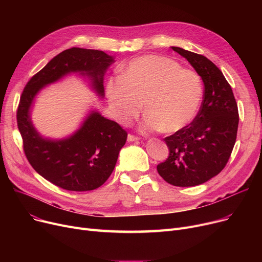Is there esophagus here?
<instances>
[{
  "label": "esophagus",
  "instance_id": "1",
  "mask_svg": "<svg viewBox=\"0 0 262 262\" xmlns=\"http://www.w3.org/2000/svg\"><path fill=\"white\" fill-rule=\"evenodd\" d=\"M138 140H139V137H137V136H135V135H133V134H128V136H127V141L133 142V141H138Z\"/></svg>",
  "mask_w": 262,
  "mask_h": 262
}]
</instances>
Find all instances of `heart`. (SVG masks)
Here are the masks:
<instances>
[{
	"label": "heart",
	"mask_w": 262,
	"mask_h": 262,
	"mask_svg": "<svg viewBox=\"0 0 262 262\" xmlns=\"http://www.w3.org/2000/svg\"><path fill=\"white\" fill-rule=\"evenodd\" d=\"M106 95L115 119L127 125L141 113L146 114L144 130L176 133L195 117L203 98L199 74L173 59L144 55L130 60L119 76L106 81Z\"/></svg>",
	"instance_id": "b5f03b06"
}]
</instances>
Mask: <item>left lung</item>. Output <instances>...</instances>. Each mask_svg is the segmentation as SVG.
Masks as SVG:
<instances>
[{
    "mask_svg": "<svg viewBox=\"0 0 262 262\" xmlns=\"http://www.w3.org/2000/svg\"><path fill=\"white\" fill-rule=\"evenodd\" d=\"M195 69L204 82L199 114L189 125L166 137L169 156L157 166L159 175L176 187H193L221 172L236 143L239 113L228 81L203 55L172 47Z\"/></svg>",
    "mask_w": 262,
    "mask_h": 262,
    "instance_id": "1",
    "label": "left lung"
}]
</instances>
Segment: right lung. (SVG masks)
Segmentation results:
<instances>
[{
  "label": "right lung",
  "instance_id": "obj_1",
  "mask_svg": "<svg viewBox=\"0 0 262 262\" xmlns=\"http://www.w3.org/2000/svg\"><path fill=\"white\" fill-rule=\"evenodd\" d=\"M115 58L103 51L68 49L55 56L27 82L17 110L18 128L25 156L47 181L69 191H90L101 187L113 173L127 133L115 121L92 112L81 127L63 140L43 139L33 126L30 109L38 91L71 72L92 79L104 96L103 76Z\"/></svg>",
  "mask_w": 262,
  "mask_h": 262
}]
</instances>
